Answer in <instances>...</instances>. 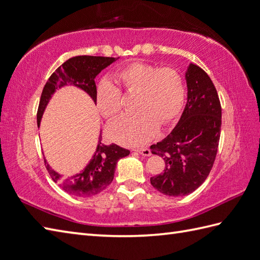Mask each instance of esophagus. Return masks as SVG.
<instances>
[{
  "mask_svg": "<svg viewBox=\"0 0 260 260\" xmlns=\"http://www.w3.org/2000/svg\"><path fill=\"white\" fill-rule=\"evenodd\" d=\"M135 152L138 154H141L143 156H149L150 155V149L149 148H137L135 149Z\"/></svg>",
  "mask_w": 260,
  "mask_h": 260,
  "instance_id": "obj_1",
  "label": "esophagus"
}]
</instances>
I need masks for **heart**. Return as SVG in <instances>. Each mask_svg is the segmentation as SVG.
I'll return each instance as SVG.
<instances>
[{"label": "heart", "instance_id": "1", "mask_svg": "<svg viewBox=\"0 0 260 260\" xmlns=\"http://www.w3.org/2000/svg\"><path fill=\"white\" fill-rule=\"evenodd\" d=\"M111 82L102 81L96 87V105L107 118H115L123 108L125 94L135 95L137 111L110 125L108 135L114 142L138 146L149 142L158 126H168L182 113L185 102V82L174 68H158L147 62L135 61L118 70Z\"/></svg>", "mask_w": 260, "mask_h": 260}]
</instances>
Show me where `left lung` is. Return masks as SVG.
I'll return each mask as SVG.
<instances>
[{
  "label": "left lung",
  "mask_w": 260,
  "mask_h": 260,
  "mask_svg": "<svg viewBox=\"0 0 260 260\" xmlns=\"http://www.w3.org/2000/svg\"><path fill=\"white\" fill-rule=\"evenodd\" d=\"M187 104L178 124L161 142L150 146L165 168L150 177V184L168 196H185L196 190L212 171L218 149L221 106L206 72L190 64L186 73Z\"/></svg>",
  "instance_id": "left-lung-1"
}]
</instances>
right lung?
<instances>
[{
  "mask_svg": "<svg viewBox=\"0 0 260 260\" xmlns=\"http://www.w3.org/2000/svg\"><path fill=\"white\" fill-rule=\"evenodd\" d=\"M115 58L104 56L81 55L72 57L64 62L50 76L41 95L38 108V126L43 112L55 89L65 85L80 87L96 102L95 77L102 70L112 64ZM129 154L128 149L118 146L116 144L106 145L102 143V131L99 138L96 152L89 164L80 174L70 178H64L62 175L54 172L44 159L45 167L51 178L57 183L63 190L75 197H92L100 194L113 182L114 173L117 160Z\"/></svg>",
  "mask_w": 260,
  "mask_h": 260,
  "instance_id": "obj_1",
  "label": "right lung"
}]
</instances>
